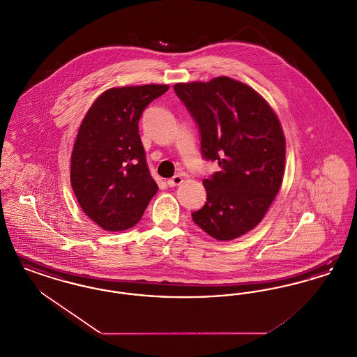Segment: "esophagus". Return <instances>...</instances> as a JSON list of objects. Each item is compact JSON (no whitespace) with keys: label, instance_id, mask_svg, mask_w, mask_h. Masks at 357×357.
<instances>
[{"label":"esophagus","instance_id":"esophagus-1","mask_svg":"<svg viewBox=\"0 0 357 357\" xmlns=\"http://www.w3.org/2000/svg\"><path fill=\"white\" fill-rule=\"evenodd\" d=\"M183 182V175L182 174H178V175H174L171 179H169V186H179L181 183Z\"/></svg>","mask_w":357,"mask_h":357}]
</instances>
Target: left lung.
<instances>
[{"label":"left lung","instance_id":"left-lung-1","mask_svg":"<svg viewBox=\"0 0 357 357\" xmlns=\"http://www.w3.org/2000/svg\"><path fill=\"white\" fill-rule=\"evenodd\" d=\"M174 89L199 126L204 158L221 166L204 179L207 199L192 221L218 241L241 237L264 220L282 185L287 142L280 119L255 89L227 76Z\"/></svg>","mask_w":357,"mask_h":357}]
</instances>
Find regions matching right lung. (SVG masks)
<instances>
[{
	"label": "right lung",
	"mask_w": 357,
	"mask_h": 357,
	"mask_svg": "<svg viewBox=\"0 0 357 357\" xmlns=\"http://www.w3.org/2000/svg\"><path fill=\"white\" fill-rule=\"evenodd\" d=\"M167 89V84L109 88L92 102L79 127L70 186L85 215L105 231L135 226L158 191L137 123Z\"/></svg>",
	"instance_id": "right-lung-1"
}]
</instances>
